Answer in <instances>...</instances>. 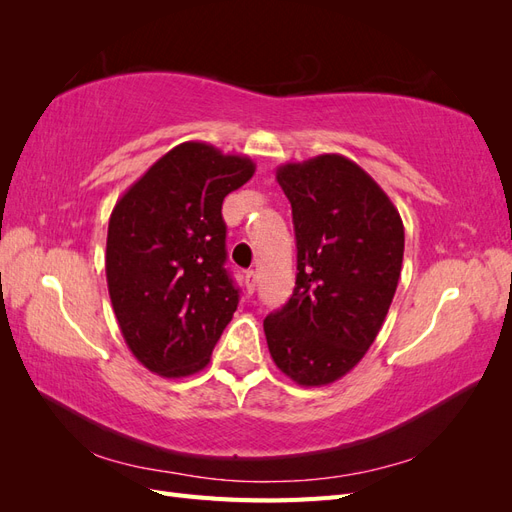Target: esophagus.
Masks as SVG:
<instances>
[{
  "label": "esophagus",
  "instance_id": "obj_1",
  "mask_svg": "<svg viewBox=\"0 0 512 512\" xmlns=\"http://www.w3.org/2000/svg\"><path fill=\"white\" fill-rule=\"evenodd\" d=\"M245 292L247 294H254V290H256V271H245Z\"/></svg>",
  "mask_w": 512,
  "mask_h": 512
}]
</instances>
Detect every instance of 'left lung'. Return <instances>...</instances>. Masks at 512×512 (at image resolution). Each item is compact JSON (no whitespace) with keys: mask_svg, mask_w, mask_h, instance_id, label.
Masks as SVG:
<instances>
[{"mask_svg":"<svg viewBox=\"0 0 512 512\" xmlns=\"http://www.w3.org/2000/svg\"><path fill=\"white\" fill-rule=\"evenodd\" d=\"M292 207L297 282L265 318L269 352L301 386H327L359 363L389 314L404 222L380 185L339 153L277 168Z\"/></svg>","mask_w":512,"mask_h":512,"instance_id":"obj_1","label":"left lung"}]
</instances>
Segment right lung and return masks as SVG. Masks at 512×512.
Segmentation results:
<instances>
[{
	"instance_id": "obj_1",
	"label": "right lung",
	"mask_w": 512,
	"mask_h": 512,
	"mask_svg": "<svg viewBox=\"0 0 512 512\" xmlns=\"http://www.w3.org/2000/svg\"><path fill=\"white\" fill-rule=\"evenodd\" d=\"M247 156L188 141L134 181L111 213L106 282L132 354L164 378L205 369L239 288L226 271L224 198L252 179Z\"/></svg>"
}]
</instances>
